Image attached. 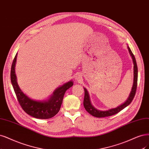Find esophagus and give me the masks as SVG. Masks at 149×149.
<instances>
[{"instance_id": "obj_1", "label": "esophagus", "mask_w": 149, "mask_h": 149, "mask_svg": "<svg viewBox=\"0 0 149 149\" xmlns=\"http://www.w3.org/2000/svg\"><path fill=\"white\" fill-rule=\"evenodd\" d=\"M81 78H82V77H81V75L80 74H78L76 75V79L77 80V81H80L81 79Z\"/></svg>"}]
</instances>
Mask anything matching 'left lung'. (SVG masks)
I'll return each instance as SVG.
<instances>
[{
  "instance_id": "obj_1",
  "label": "left lung",
  "mask_w": 149,
  "mask_h": 149,
  "mask_svg": "<svg viewBox=\"0 0 149 149\" xmlns=\"http://www.w3.org/2000/svg\"><path fill=\"white\" fill-rule=\"evenodd\" d=\"M127 49L129 50L130 54L132 59L133 64H134V79H133V84L131 89V91L130 92V94L128 97V98L125 102L123 104L118 106L116 108H113V109H109L108 110H100L95 109V108L92 105L90 96L89 94V92L85 88H84V102L83 104L84 107L85 108L86 110L88 111L89 113H90L91 115L94 116L97 118H104L106 116H110L111 115H115L118 113L120 112L123 109H124L125 107L129 105L132 100L134 99L135 96L136 91L137 89V74H138V71H137V66L136 63V58L134 57V55H133L132 51L131 50L129 46H127Z\"/></svg>"
}]
</instances>
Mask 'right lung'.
Listing matches in <instances>:
<instances>
[{
    "mask_svg": "<svg viewBox=\"0 0 149 149\" xmlns=\"http://www.w3.org/2000/svg\"><path fill=\"white\" fill-rule=\"evenodd\" d=\"M17 53L13 61L10 73L12 84L16 94L19 104L29 115L38 119H49L58 113L62 104L65 92L73 85L71 80L56 89L48 99L42 100H34L26 95L19 88L15 74V65Z\"/></svg>",
    "mask_w": 149,
    "mask_h": 149,
    "instance_id": "obj_1",
    "label": "right lung"
}]
</instances>
